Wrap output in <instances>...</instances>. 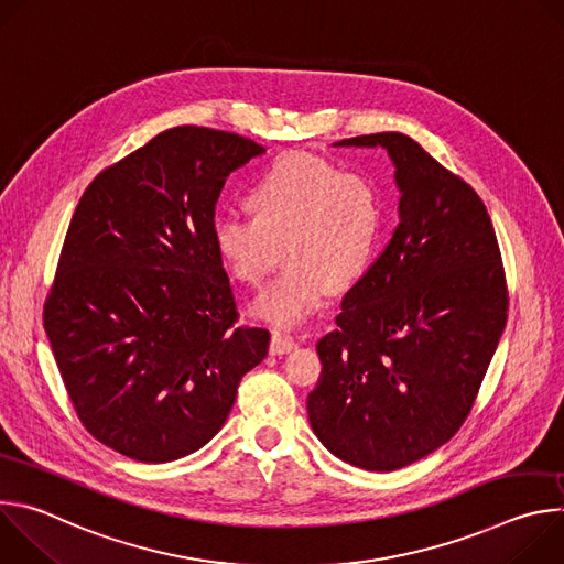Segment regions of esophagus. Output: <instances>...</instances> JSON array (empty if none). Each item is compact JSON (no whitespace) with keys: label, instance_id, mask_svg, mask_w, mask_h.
<instances>
[{"label":"esophagus","instance_id":"1","mask_svg":"<svg viewBox=\"0 0 564 564\" xmlns=\"http://www.w3.org/2000/svg\"><path fill=\"white\" fill-rule=\"evenodd\" d=\"M294 348H296V341L290 335L274 333L272 339H270V355H285V352H290Z\"/></svg>","mask_w":564,"mask_h":564}]
</instances>
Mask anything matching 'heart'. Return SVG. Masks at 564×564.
I'll use <instances>...</instances> for the list:
<instances>
[{"mask_svg":"<svg viewBox=\"0 0 564 564\" xmlns=\"http://www.w3.org/2000/svg\"><path fill=\"white\" fill-rule=\"evenodd\" d=\"M254 216L223 214L214 246L229 272L259 288L283 257L285 272L254 301V314L294 328L348 290L370 265L386 225L379 185L326 158L283 153L248 194Z\"/></svg>","mask_w":564,"mask_h":564,"instance_id":"heart-1","label":"heart"}]
</instances>
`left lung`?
Here are the masks:
<instances>
[{
  "label": "left lung",
  "mask_w": 564,
  "mask_h": 564,
  "mask_svg": "<svg viewBox=\"0 0 564 564\" xmlns=\"http://www.w3.org/2000/svg\"><path fill=\"white\" fill-rule=\"evenodd\" d=\"M339 144L388 149L399 223L316 344L324 370L307 417L330 453L383 473L462 429L505 333L509 288L491 216L464 178L399 131Z\"/></svg>",
  "instance_id": "8db88e82"
}]
</instances>
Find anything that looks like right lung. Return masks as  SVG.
<instances>
[{"label": "right lung", "instance_id": "right-lung-1", "mask_svg": "<svg viewBox=\"0 0 564 564\" xmlns=\"http://www.w3.org/2000/svg\"><path fill=\"white\" fill-rule=\"evenodd\" d=\"M263 151L174 127L102 170L73 212L44 330L79 422L131 459L205 446L268 355V330L238 326L214 246L227 176Z\"/></svg>", "mask_w": 564, "mask_h": 564}]
</instances>
